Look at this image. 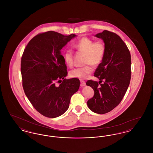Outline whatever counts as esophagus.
Instances as JSON below:
<instances>
[{
    "instance_id": "esophagus-1",
    "label": "esophagus",
    "mask_w": 153,
    "mask_h": 153,
    "mask_svg": "<svg viewBox=\"0 0 153 153\" xmlns=\"http://www.w3.org/2000/svg\"><path fill=\"white\" fill-rule=\"evenodd\" d=\"M80 82H81V87H84L86 83L84 80H80Z\"/></svg>"
}]
</instances>
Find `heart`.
I'll return each instance as SVG.
<instances>
[{
  "mask_svg": "<svg viewBox=\"0 0 153 153\" xmlns=\"http://www.w3.org/2000/svg\"><path fill=\"white\" fill-rule=\"evenodd\" d=\"M77 51L85 53V63L87 65L77 68L70 72L71 77L79 79H86L89 74L92 72V65L98 66L104 57L106 47L102 40L94 41L88 37H82L72 44ZM66 64L69 67L73 65V53L71 49H66L64 53Z\"/></svg>",
  "mask_w": 153,
  "mask_h": 153,
  "instance_id": "b5f03b06",
  "label": "heart"
}]
</instances>
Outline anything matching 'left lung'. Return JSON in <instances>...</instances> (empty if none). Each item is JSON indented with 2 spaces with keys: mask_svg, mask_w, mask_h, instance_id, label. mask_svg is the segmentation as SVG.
I'll return each instance as SVG.
<instances>
[{
  "mask_svg": "<svg viewBox=\"0 0 153 153\" xmlns=\"http://www.w3.org/2000/svg\"><path fill=\"white\" fill-rule=\"evenodd\" d=\"M95 36L103 40L106 50L103 60L94 73L99 82L89 80L86 82L95 92L87 105L95 113L104 114L119 104L128 89L131 79V54L117 34L105 30ZM102 80L103 83L100 84Z\"/></svg>",
  "mask_w": 153,
  "mask_h": 153,
  "instance_id": "8db88e82",
  "label": "left lung"
}]
</instances>
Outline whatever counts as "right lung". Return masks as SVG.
<instances>
[{"instance_id":"add662e5","label":"right lung","mask_w":153,"mask_h":153,"mask_svg":"<svg viewBox=\"0 0 153 153\" xmlns=\"http://www.w3.org/2000/svg\"><path fill=\"white\" fill-rule=\"evenodd\" d=\"M74 36L53 31L39 33L23 53L21 71L24 92L34 108L45 117L54 118L64 114L72 96L80 87L79 79H65L67 67L60 51Z\"/></svg>"}]
</instances>
